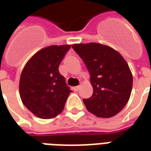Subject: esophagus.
<instances>
[{
    "instance_id": "1",
    "label": "esophagus",
    "mask_w": 151,
    "mask_h": 151,
    "mask_svg": "<svg viewBox=\"0 0 151 151\" xmlns=\"http://www.w3.org/2000/svg\"><path fill=\"white\" fill-rule=\"evenodd\" d=\"M79 89H80V86H77L73 87V90H74V91H78Z\"/></svg>"
}]
</instances>
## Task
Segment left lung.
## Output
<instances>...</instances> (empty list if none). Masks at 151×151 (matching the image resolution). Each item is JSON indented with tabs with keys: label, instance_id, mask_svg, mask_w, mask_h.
<instances>
[{
	"label": "left lung",
	"instance_id": "8db88e82",
	"mask_svg": "<svg viewBox=\"0 0 151 151\" xmlns=\"http://www.w3.org/2000/svg\"><path fill=\"white\" fill-rule=\"evenodd\" d=\"M72 48L90 73L93 93L83 99L87 110L99 118L116 115L127 105L132 90V73L127 61L105 45L92 42L74 44Z\"/></svg>",
	"mask_w": 151,
	"mask_h": 151
}]
</instances>
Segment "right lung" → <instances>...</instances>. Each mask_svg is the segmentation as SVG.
I'll use <instances>...</instances> for the list:
<instances>
[{
  "label": "right lung",
  "mask_w": 151,
  "mask_h": 151,
  "mask_svg": "<svg viewBox=\"0 0 151 151\" xmlns=\"http://www.w3.org/2000/svg\"><path fill=\"white\" fill-rule=\"evenodd\" d=\"M70 45L44 48L29 60L22 70L19 90L22 102L34 115L49 119L63 110L72 92L58 67Z\"/></svg>",
  "instance_id": "add662e5"
}]
</instances>
